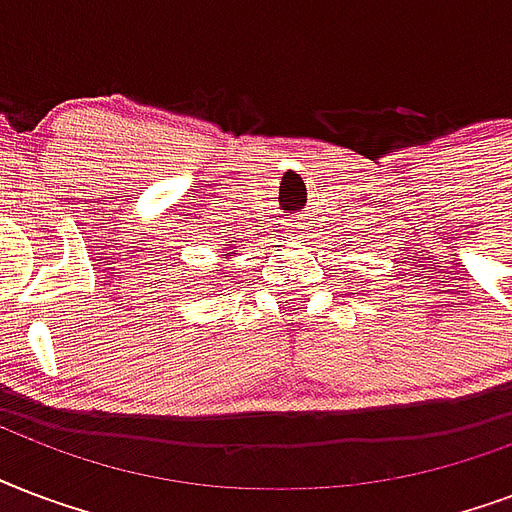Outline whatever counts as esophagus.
<instances>
[{
    "mask_svg": "<svg viewBox=\"0 0 512 512\" xmlns=\"http://www.w3.org/2000/svg\"><path fill=\"white\" fill-rule=\"evenodd\" d=\"M288 232H293V240H301V237H304V227H299V224H296V229H288Z\"/></svg>",
    "mask_w": 512,
    "mask_h": 512,
    "instance_id": "34e87169",
    "label": "esophagus"
}]
</instances>
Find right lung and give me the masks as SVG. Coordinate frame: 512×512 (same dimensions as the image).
Here are the masks:
<instances>
[{"instance_id": "right-lung-1", "label": "right lung", "mask_w": 512, "mask_h": 512, "mask_svg": "<svg viewBox=\"0 0 512 512\" xmlns=\"http://www.w3.org/2000/svg\"><path fill=\"white\" fill-rule=\"evenodd\" d=\"M235 243H237V240H235ZM232 253H235V251H232V248H229V251H224V253H221V256H224V259H229V256H232ZM216 272H219L221 277H229V275H227V269H216ZM211 280H213V283H219V277H211Z\"/></svg>"}]
</instances>
